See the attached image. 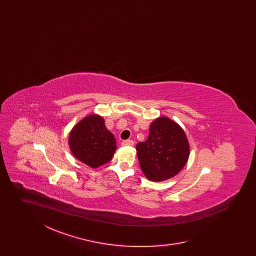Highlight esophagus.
I'll use <instances>...</instances> for the list:
<instances>
[{
	"instance_id": "esophagus-1",
	"label": "esophagus",
	"mask_w": 256,
	"mask_h": 256,
	"mask_svg": "<svg viewBox=\"0 0 256 256\" xmlns=\"http://www.w3.org/2000/svg\"><path fill=\"white\" fill-rule=\"evenodd\" d=\"M122 146H132L134 145V142L132 140H124L122 142Z\"/></svg>"
}]
</instances>
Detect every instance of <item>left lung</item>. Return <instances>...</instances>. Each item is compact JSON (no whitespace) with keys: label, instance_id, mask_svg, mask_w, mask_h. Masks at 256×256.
Returning <instances> with one entry per match:
<instances>
[{"label":"left lung","instance_id":"8db88e82","mask_svg":"<svg viewBox=\"0 0 256 256\" xmlns=\"http://www.w3.org/2000/svg\"><path fill=\"white\" fill-rule=\"evenodd\" d=\"M136 154L146 178L158 182L182 170L190 156V145L178 122L160 116L150 124L146 141L136 145Z\"/></svg>","mask_w":256,"mask_h":256}]
</instances>
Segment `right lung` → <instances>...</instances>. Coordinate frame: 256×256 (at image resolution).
<instances>
[{
	"mask_svg": "<svg viewBox=\"0 0 256 256\" xmlns=\"http://www.w3.org/2000/svg\"><path fill=\"white\" fill-rule=\"evenodd\" d=\"M116 139L98 114H88L71 130L68 138L74 156L92 169L110 162L117 148Z\"/></svg>",
	"mask_w": 256,
	"mask_h": 256,
	"instance_id": "right-lung-1",
	"label": "right lung"
}]
</instances>
